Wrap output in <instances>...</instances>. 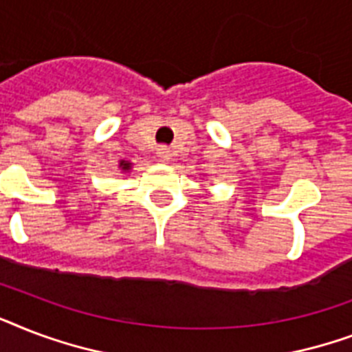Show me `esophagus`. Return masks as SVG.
<instances>
[{"mask_svg": "<svg viewBox=\"0 0 352 352\" xmlns=\"http://www.w3.org/2000/svg\"><path fill=\"white\" fill-rule=\"evenodd\" d=\"M157 157H159L162 162H168V160L171 159V149L168 148V146H160V148L157 149Z\"/></svg>", "mask_w": 352, "mask_h": 352, "instance_id": "obj_1", "label": "esophagus"}]
</instances>
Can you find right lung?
<instances>
[{
  "label": "right lung",
  "instance_id": "right-lung-1",
  "mask_svg": "<svg viewBox=\"0 0 352 352\" xmlns=\"http://www.w3.org/2000/svg\"><path fill=\"white\" fill-rule=\"evenodd\" d=\"M120 166H122V170H129V162H124V160H122Z\"/></svg>",
  "mask_w": 352,
  "mask_h": 352
}]
</instances>
